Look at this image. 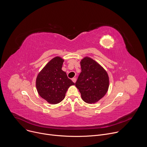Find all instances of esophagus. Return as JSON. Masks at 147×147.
Listing matches in <instances>:
<instances>
[{"label": "esophagus", "mask_w": 147, "mask_h": 147, "mask_svg": "<svg viewBox=\"0 0 147 147\" xmlns=\"http://www.w3.org/2000/svg\"><path fill=\"white\" fill-rule=\"evenodd\" d=\"M72 81L75 83L76 82V78H72Z\"/></svg>", "instance_id": "1"}]
</instances>
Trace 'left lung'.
I'll return each instance as SVG.
<instances>
[{"label": "left lung", "mask_w": 147, "mask_h": 147, "mask_svg": "<svg viewBox=\"0 0 147 147\" xmlns=\"http://www.w3.org/2000/svg\"><path fill=\"white\" fill-rule=\"evenodd\" d=\"M81 72L76 82L82 99L87 103H95L108 92L109 78L107 71L98 62L86 56L80 61Z\"/></svg>", "instance_id": "1"}]
</instances>
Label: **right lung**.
<instances>
[{
	"instance_id": "1",
	"label": "right lung",
	"mask_w": 147,
	"mask_h": 147,
	"mask_svg": "<svg viewBox=\"0 0 147 147\" xmlns=\"http://www.w3.org/2000/svg\"><path fill=\"white\" fill-rule=\"evenodd\" d=\"M64 59L56 56L38 73L36 79L38 93L51 104H57L65 98L68 88L75 84L61 70Z\"/></svg>"
}]
</instances>
